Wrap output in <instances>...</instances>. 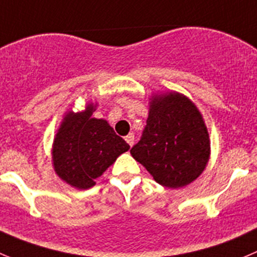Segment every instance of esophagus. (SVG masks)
<instances>
[{"label":"esophagus","mask_w":257,"mask_h":257,"mask_svg":"<svg viewBox=\"0 0 257 257\" xmlns=\"http://www.w3.org/2000/svg\"><path fill=\"white\" fill-rule=\"evenodd\" d=\"M125 141H126V143H128L129 146H133L134 145V134L133 133H129L128 136L125 137Z\"/></svg>","instance_id":"obj_1"}]
</instances>
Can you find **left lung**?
<instances>
[{
  "label": "left lung",
  "mask_w": 257,
  "mask_h": 257,
  "mask_svg": "<svg viewBox=\"0 0 257 257\" xmlns=\"http://www.w3.org/2000/svg\"><path fill=\"white\" fill-rule=\"evenodd\" d=\"M141 141L131 150L156 183L183 188L198 179L210 157L208 128L196 105L183 93H155Z\"/></svg>",
  "instance_id": "1"
}]
</instances>
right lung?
Returning <instances> with one entry per match:
<instances>
[{"label": "right lung", "mask_w": 257, "mask_h": 257, "mask_svg": "<svg viewBox=\"0 0 257 257\" xmlns=\"http://www.w3.org/2000/svg\"><path fill=\"white\" fill-rule=\"evenodd\" d=\"M96 106L88 102L83 111H67L53 141L54 171L78 190L92 188L95 179L131 148L106 120L92 117Z\"/></svg>", "instance_id": "1"}]
</instances>
